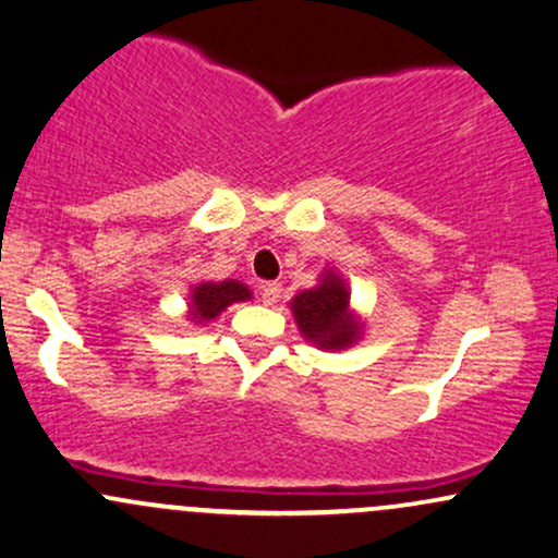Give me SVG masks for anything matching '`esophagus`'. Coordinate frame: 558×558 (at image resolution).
Returning a JSON list of instances; mask_svg holds the SVG:
<instances>
[{"label": "esophagus", "mask_w": 558, "mask_h": 558, "mask_svg": "<svg viewBox=\"0 0 558 558\" xmlns=\"http://www.w3.org/2000/svg\"><path fill=\"white\" fill-rule=\"evenodd\" d=\"M260 298H264L266 305L277 303V300L281 298V284H279V281H266V284L260 287Z\"/></svg>", "instance_id": "34e87169"}]
</instances>
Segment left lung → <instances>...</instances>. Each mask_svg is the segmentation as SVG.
I'll list each match as a JSON object with an SVG mask.
<instances>
[{
    "instance_id": "obj_1",
    "label": "left lung",
    "mask_w": 558,
    "mask_h": 558,
    "mask_svg": "<svg viewBox=\"0 0 558 558\" xmlns=\"http://www.w3.org/2000/svg\"><path fill=\"white\" fill-rule=\"evenodd\" d=\"M350 292L337 274H326L316 290L300 292L292 300V313L298 329L305 339L324 350H342L357 337V320L347 311Z\"/></svg>"
}]
</instances>
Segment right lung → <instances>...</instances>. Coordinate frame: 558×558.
Listing matches in <instances>:
<instances>
[{"mask_svg":"<svg viewBox=\"0 0 558 558\" xmlns=\"http://www.w3.org/2000/svg\"><path fill=\"white\" fill-rule=\"evenodd\" d=\"M242 300H251V290L240 281H203L193 290V318L195 320H211L219 316L221 311H227V305L242 303Z\"/></svg>","mask_w":558,"mask_h":558,"instance_id":"1","label":"right lung"}]
</instances>
